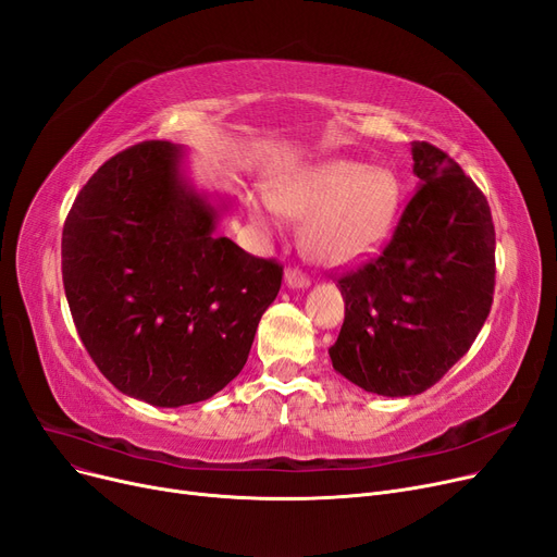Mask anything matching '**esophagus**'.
<instances>
[{
  "mask_svg": "<svg viewBox=\"0 0 557 557\" xmlns=\"http://www.w3.org/2000/svg\"><path fill=\"white\" fill-rule=\"evenodd\" d=\"M284 282L288 288H309V284H311V280L298 269H288L284 273Z\"/></svg>",
  "mask_w": 557,
  "mask_h": 557,
  "instance_id": "obj_1",
  "label": "esophagus"
}]
</instances>
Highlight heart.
Wrapping results in <instances>:
<instances>
[{"label": "heart", "instance_id": "b5f03b06", "mask_svg": "<svg viewBox=\"0 0 557 557\" xmlns=\"http://www.w3.org/2000/svg\"><path fill=\"white\" fill-rule=\"evenodd\" d=\"M398 180L380 165L323 159L284 171L269 198H250L257 227L271 232L284 215L305 219L302 238L313 259L348 263L367 255L389 230L398 209Z\"/></svg>", "mask_w": 557, "mask_h": 557}]
</instances>
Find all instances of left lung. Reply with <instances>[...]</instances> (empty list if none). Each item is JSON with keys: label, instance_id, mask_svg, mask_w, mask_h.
<instances>
[{"label": "left lung", "instance_id": "left-lung-1", "mask_svg": "<svg viewBox=\"0 0 557 557\" xmlns=\"http://www.w3.org/2000/svg\"><path fill=\"white\" fill-rule=\"evenodd\" d=\"M417 193L384 250L338 277L336 373L377 396L423 394L465 357L494 298L496 234L482 190L446 152L412 145Z\"/></svg>", "mask_w": 557, "mask_h": 557}]
</instances>
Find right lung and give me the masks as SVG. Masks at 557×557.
Returning a JSON list of instances; mask_svg holds the SVG:
<instances>
[{
  "instance_id": "1",
  "label": "right lung",
  "mask_w": 557,
  "mask_h": 557,
  "mask_svg": "<svg viewBox=\"0 0 557 557\" xmlns=\"http://www.w3.org/2000/svg\"><path fill=\"white\" fill-rule=\"evenodd\" d=\"M230 207L196 188L186 148L168 140L111 157L79 190L61 240L65 298L117 392L182 407L246 367L282 265L219 234Z\"/></svg>"
}]
</instances>
